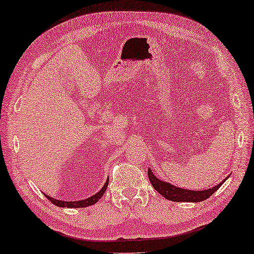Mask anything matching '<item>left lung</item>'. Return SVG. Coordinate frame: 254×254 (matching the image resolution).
Wrapping results in <instances>:
<instances>
[{
	"instance_id": "1",
	"label": "left lung",
	"mask_w": 254,
	"mask_h": 254,
	"mask_svg": "<svg viewBox=\"0 0 254 254\" xmlns=\"http://www.w3.org/2000/svg\"><path fill=\"white\" fill-rule=\"evenodd\" d=\"M148 178L155 190L158 191V193H160L165 199L176 201V202H200V201L206 200L209 196L214 194V192L218 190L221 187V184H223L229 176H227L223 182L215 185V187L201 191L187 190V189L175 187V185H173L170 182H165V181H162L157 178L154 173L151 172L150 168L148 170Z\"/></svg>"
}]
</instances>
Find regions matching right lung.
Returning a JSON list of instances; mask_svg holds the SVG:
<instances>
[{
	"instance_id": "add662e5",
	"label": "right lung",
	"mask_w": 254,
	"mask_h": 254,
	"mask_svg": "<svg viewBox=\"0 0 254 254\" xmlns=\"http://www.w3.org/2000/svg\"><path fill=\"white\" fill-rule=\"evenodd\" d=\"M107 185H108V179L106 181V183L103 185V188L100 189V190L96 193V194L89 196V198L87 199H83V200H76V201H62V200H58V199H54V198H51L50 195H47L44 193V195L46 196V198L51 201L52 203H54L55 206L58 207H66V208H84V207H89L92 206V204H95L97 201L102 198L104 195V193H105L106 189H107Z\"/></svg>"
}]
</instances>
